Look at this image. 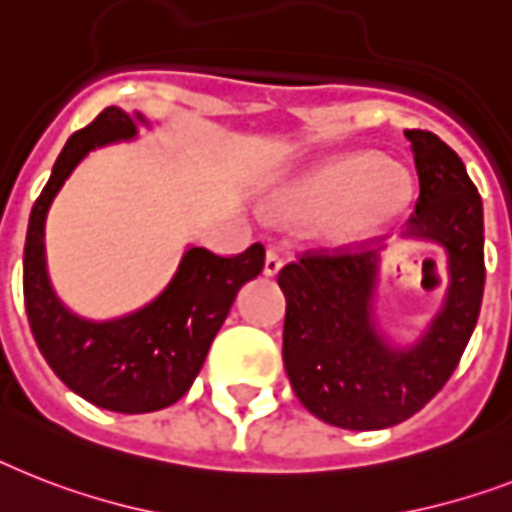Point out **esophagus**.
Returning a JSON list of instances; mask_svg holds the SVG:
<instances>
[{"label": "esophagus", "instance_id": "34e87169", "mask_svg": "<svg viewBox=\"0 0 512 512\" xmlns=\"http://www.w3.org/2000/svg\"><path fill=\"white\" fill-rule=\"evenodd\" d=\"M281 255H278L276 249H268V252H265V276H276L278 270H281Z\"/></svg>", "mask_w": 512, "mask_h": 512}]
</instances>
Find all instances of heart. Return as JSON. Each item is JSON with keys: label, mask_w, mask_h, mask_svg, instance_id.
<instances>
[{"label": "heart", "mask_w": 512, "mask_h": 512, "mask_svg": "<svg viewBox=\"0 0 512 512\" xmlns=\"http://www.w3.org/2000/svg\"><path fill=\"white\" fill-rule=\"evenodd\" d=\"M410 194L405 170L381 165L376 155H347L326 162L286 191L284 207L297 218L326 215L334 242L363 239L402 213Z\"/></svg>", "instance_id": "heart-1"}]
</instances>
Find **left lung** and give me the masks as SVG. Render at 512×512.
Here are the masks:
<instances>
[{
  "mask_svg": "<svg viewBox=\"0 0 512 512\" xmlns=\"http://www.w3.org/2000/svg\"><path fill=\"white\" fill-rule=\"evenodd\" d=\"M413 144L418 199L410 234L447 249L450 286L442 313L410 350H389L371 321L378 252L307 249L281 268L286 297L284 368L299 402L321 421L352 431L407 421L458 368L484 297L481 197L455 149L431 131H405Z\"/></svg>",
  "mask_w": 512,
  "mask_h": 512,
  "instance_id": "obj_1",
  "label": "left lung"
}]
</instances>
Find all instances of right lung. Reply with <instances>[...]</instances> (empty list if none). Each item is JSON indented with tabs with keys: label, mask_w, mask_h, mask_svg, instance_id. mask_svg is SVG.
I'll list each match as a JSON object with an SVG mask.
<instances>
[{
	"label": "right lung",
	"mask_w": 512,
	"mask_h": 512,
	"mask_svg": "<svg viewBox=\"0 0 512 512\" xmlns=\"http://www.w3.org/2000/svg\"><path fill=\"white\" fill-rule=\"evenodd\" d=\"M134 134V118L120 107H107L70 136L33 205L23 252V299L41 355L68 389L112 413H152L181 400L205 363L236 292L265 265L263 244L231 257L191 247L168 289L136 313L107 323L81 321L68 313L54 297L44 265L47 210L89 149Z\"/></svg>",
	"instance_id": "right-lung-1"
}]
</instances>
